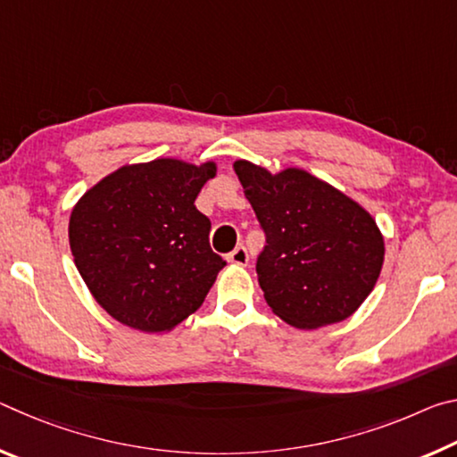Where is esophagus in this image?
Wrapping results in <instances>:
<instances>
[{"label": "esophagus", "mask_w": 457, "mask_h": 457, "mask_svg": "<svg viewBox=\"0 0 457 457\" xmlns=\"http://www.w3.org/2000/svg\"><path fill=\"white\" fill-rule=\"evenodd\" d=\"M247 260H250V256H247V250L244 245H237L234 252L228 253V262L229 264H236V266H245Z\"/></svg>", "instance_id": "34e87169"}]
</instances>
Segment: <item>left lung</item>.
Wrapping results in <instances>:
<instances>
[{
	"label": "left lung",
	"instance_id": "obj_1",
	"mask_svg": "<svg viewBox=\"0 0 457 457\" xmlns=\"http://www.w3.org/2000/svg\"><path fill=\"white\" fill-rule=\"evenodd\" d=\"M234 171L266 234L256 272L272 312L304 330L349 319L383 268L370 213L304 169L272 175L239 159Z\"/></svg>",
	"mask_w": 457,
	"mask_h": 457
}]
</instances>
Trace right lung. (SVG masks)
I'll use <instances>...</instances> for the list:
<instances>
[{
	"mask_svg": "<svg viewBox=\"0 0 457 457\" xmlns=\"http://www.w3.org/2000/svg\"><path fill=\"white\" fill-rule=\"evenodd\" d=\"M213 161L154 159L106 175L79 199L68 239L96 303L125 327L167 332L204 304L226 266L195 207Z\"/></svg>",
	"mask_w": 457,
	"mask_h": 457,
	"instance_id": "right-lung-1",
	"label": "right lung"
}]
</instances>
